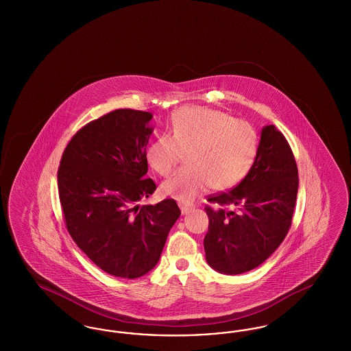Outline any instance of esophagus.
I'll use <instances>...</instances> for the list:
<instances>
[{
	"label": "esophagus",
	"mask_w": 351,
	"mask_h": 351,
	"mask_svg": "<svg viewBox=\"0 0 351 351\" xmlns=\"http://www.w3.org/2000/svg\"><path fill=\"white\" fill-rule=\"evenodd\" d=\"M179 206H180V210H182L183 215H186V213L192 209V206H191V205H186V204H179Z\"/></svg>",
	"instance_id": "34e87169"
}]
</instances>
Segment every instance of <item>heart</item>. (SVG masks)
Wrapping results in <instances>:
<instances>
[{"mask_svg":"<svg viewBox=\"0 0 351 351\" xmlns=\"http://www.w3.org/2000/svg\"><path fill=\"white\" fill-rule=\"evenodd\" d=\"M258 135L247 121L204 106H184L171 118L169 135L154 139L146 151L150 167L168 176L185 154L186 167L160 186L180 202L195 200L209 185L226 191L241 183L258 155Z\"/></svg>","mask_w":351,"mask_h":351,"instance_id":"heart-1","label":"heart"}]
</instances>
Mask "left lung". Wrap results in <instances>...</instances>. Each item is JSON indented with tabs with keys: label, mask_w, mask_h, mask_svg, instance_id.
<instances>
[{
	"label": "left lung",
	"mask_w": 351,
	"mask_h": 351,
	"mask_svg": "<svg viewBox=\"0 0 351 351\" xmlns=\"http://www.w3.org/2000/svg\"><path fill=\"white\" fill-rule=\"evenodd\" d=\"M299 188L298 166L287 139L274 125L262 129L258 155L247 176L229 192L210 196L205 258L221 274L258 267L288 233Z\"/></svg>",
	"instance_id": "left-lung-1"
}]
</instances>
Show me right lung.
Instances as JSON below:
<instances>
[{"label":"right lung","mask_w":351,"mask_h":351,"mask_svg":"<svg viewBox=\"0 0 351 351\" xmlns=\"http://www.w3.org/2000/svg\"><path fill=\"white\" fill-rule=\"evenodd\" d=\"M149 112L118 109L72 136L58 169L68 233L102 271L136 279L156 266L180 209L172 199L141 205L147 179Z\"/></svg>","instance_id":"1"}]
</instances>
